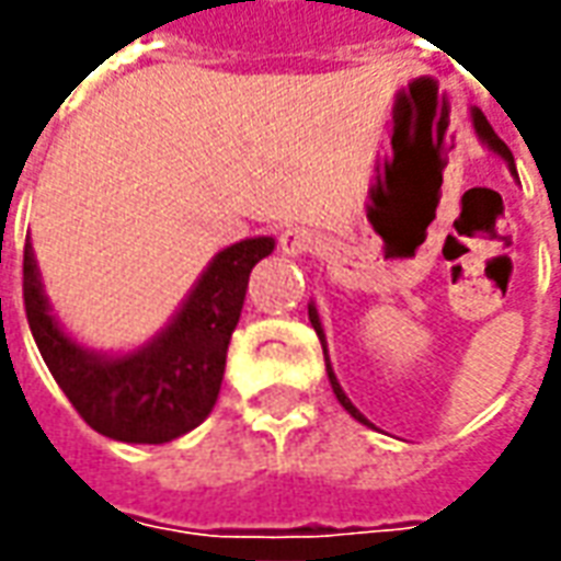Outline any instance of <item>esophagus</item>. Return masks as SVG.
Listing matches in <instances>:
<instances>
[{"instance_id": "obj_1", "label": "esophagus", "mask_w": 561, "mask_h": 561, "mask_svg": "<svg viewBox=\"0 0 561 561\" xmlns=\"http://www.w3.org/2000/svg\"><path fill=\"white\" fill-rule=\"evenodd\" d=\"M279 249L282 255L288 257H300V255H312L321 249V237L309 228H288V231L279 237Z\"/></svg>"}]
</instances>
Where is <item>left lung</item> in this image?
I'll return each mask as SVG.
<instances>
[{"mask_svg": "<svg viewBox=\"0 0 561 561\" xmlns=\"http://www.w3.org/2000/svg\"><path fill=\"white\" fill-rule=\"evenodd\" d=\"M471 123H474V131H478V138L486 144V147L493 149L495 156H502V159L507 161V168H511V173L517 176V168H514V156H511V149L505 147V140L499 138L493 131V126L486 123V116L481 114V111H471ZM309 321H312V328H316L318 340H321V348H324V360H328V378H330V388H333V393H336V400H340V405L345 409V412L352 414L354 421L366 423V417L357 409L352 405V400L345 397V390L340 388V381H336V376H333V366H330V357H328V342H324V330H321V321H318V309L316 304H309Z\"/></svg>", "mask_w": 561, "mask_h": 561, "instance_id": "8db88e82", "label": "left lung"}]
</instances>
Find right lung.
<instances>
[{
  "mask_svg": "<svg viewBox=\"0 0 561 561\" xmlns=\"http://www.w3.org/2000/svg\"><path fill=\"white\" fill-rule=\"evenodd\" d=\"M273 237H252L221 249L197 285L147 345L131 354L83 348L59 328L44 297L32 245L23 249V304L44 364L95 433L164 445L204 423L219 400L228 342L243 312L249 273L273 252Z\"/></svg>",
  "mask_w": 561,
  "mask_h": 561,
  "instance_id": "right-lung-1",
  "label": "right lung"
}]
</instances>
